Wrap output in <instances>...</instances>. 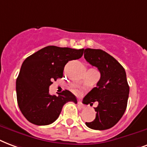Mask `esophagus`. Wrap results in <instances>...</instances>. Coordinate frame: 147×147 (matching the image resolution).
<instances>
[{
    "instance_id": "1",
    "label": "esophagus",
    "mask_w": 147,
    "mask_h": 147,
    "mask_svg": "<svg viewBox=\"0 0 147 147\" xmlns=\"http://www.w3.org/2000/svg\"><path fill=\"white\" fill-rule=\"evenodd\" d=\"M78 106L80 107V109H84V108H85V107H84V105H83L81 102H78Z\"/></svg>"
}]
</instances>
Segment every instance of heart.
Segmentation results:
<instances>
[{
    "mask_svg": "<svg viewBox=\"0 0 147 147\" xmlns=\"http://www.w3.org/2000/svg\"><path fill=\"white\" fill-rule=\"evenodd\" d=\"M74 91H76V89H75V88H74Z\"/></svg>",
    "mask_w": 147,
    "mask_h": 147,
    "instance_id": "heart-1",
    "label": "heart"
}]
</instances>
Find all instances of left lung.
Returning a JSON list of instances; mask_svg holds the SVG:
<instances>
[{
	"instance_id": "1",
	"label": "left lung",
	"mask_w": 147,
	"mask_h": 147,
	"mask_svg": "<svg viewBox=\"0 0 147 147\" xmlns=\"http://www.w3.org/2000/svg\"><path fill=\"white\" fill-rule=\"evenodd\" d=\"M84 56L101 74L97 86L83 99L86 105H92L93 102H98V107L94 108L95 119L86 122V125L92 129H108L121 119L127 107L129 87L126 74L114 57L101 49H85Z\"/></svg>"
}]
</instances>
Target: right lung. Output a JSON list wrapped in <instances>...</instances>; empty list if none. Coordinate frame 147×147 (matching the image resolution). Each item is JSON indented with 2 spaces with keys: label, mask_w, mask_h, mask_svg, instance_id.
Segmentation results:
<instances>
[{
  "label": "right lung",
  "mask_w": 147,
  "mask_h": 147,
  "mask_svg": "<svg viewBox=\"0 0 147 147\" xmlns=\"http://www.w3.org/2000/svg\"><path fill=\"white\" fill-rule=\"evenodd\" d=\"M83 53L84 49L49 46L25 59L16 80V94L18 107L28 122L37 125L51 124L67 102L78 103L69 90L52 95L49 88L53 80L63 78L65 65Z\"/></svg>",
  "instance_id": "1"
}]
</instances>
